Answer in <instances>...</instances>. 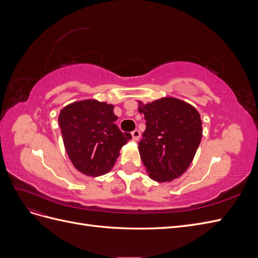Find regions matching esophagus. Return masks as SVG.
<instances>
[{"mask_svg":"<svg viewBox=\"0 0 258 258\" xmlns=\"http://www.w3.org/2000/svg\"><path fill=\"white\" fill-rule=\"evenodd\" d=\"M131 136H132V140H134V141H138L140 137H141V134H140L139 130H135L131 132Z\"/></svg>","mask_w":258,"mask_h":258,"instance_id":"esophagus-1","label":"esophagus"}]
</instances>
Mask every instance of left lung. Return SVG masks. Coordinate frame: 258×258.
Segmentation results:
<instances>
[{
  "mask_svg": "<svg viewBox=\"0 0 258 258\" xmlns=\"http://www.w3.org/2000/svg\"><path fill=\"white\" fill-rule=\"evenodd\" d=\"M146 129L139 152L148 175L156 182H171L188 169L201 142L200 114L192 105L166 97L143 104Z\"/></svg>",
  "mask_w": 258,
  "mask_h": 258,
  "instance_id": "1",
  "label": "left lung"
}]
</instances>
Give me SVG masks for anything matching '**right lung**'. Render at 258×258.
<instances>
[{"instance_id": "1", "label": "right lung", "mask_w": 258, "mask_h": 258, "mask_svg": "<svg viewBox=\"0 0 258 258\" xmlns=\"http://www.w3.org/2000/svg\"><path fill=\"white\" fill-rule=\"evenodd\" d=\"M114 105L97 100L76 101L59 114V126L67 154L85 175L107 173L118 158L120 148L131 139L116 126Z\"/></svg>"}]
</instances>
